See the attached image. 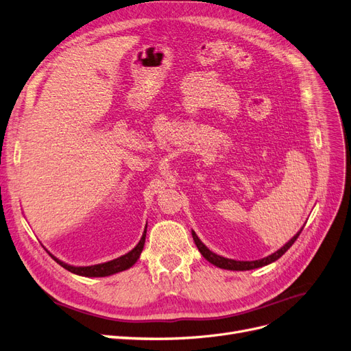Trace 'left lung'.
Listing matches in <instances>:
<instances>
[{"label": "left lung", "mask_w": 351, "mask_h": 351, "mask_svg": "<svg viewBox=\"0 0 351 351\" xmlns=\"http://www.w3.org/2000/svg\"><path fill=\"white\" fill-rule=\"evenodd\" d=\"M302 229H304V228H302ZM302 229H300V231H299L291 241H289L287 244H285L280 250H277L276 252H273L271 256L264 257V258H261V260H254V261H237V260H231V258H225V257L217 256V254L212 252L206 245H204V244L202 243V241L199 239V237H197L195 232H191V235H193V239H195V243H196V245H197V248H199L202 256H203L204 258H206L209 263H212L213 265H216V267L225 269V270L244 271V270H252V269L263 267V265H267V264L276 261L277 258H280V257L283 256V254L293 245V243L298 239V237L300 235Z\"/></svg>", "instance_id": "left-lung-1"}]
</instances>
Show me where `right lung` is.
<instances>
[{"instance_id": "right-lung-1", "label": "right lung", "mask_w": 351, "mask_h": 351, "mask_svg": "<svg viewBox=\"0 0 351 351\" xmlns=\"http://www.w3.org/2000/svg\"><path fill=\"white\" fill-rule=\"evenodd\" d=\"M145 237H147V228H145V231L142 234V238H141L138 245L134 250L129 251L128 254H125V256H122V257H119V258L112 260V261L103 263V264L87 265V267H74V265L65 264V263H62L60 260L55 258L53 256H52V258L59 265H62L64 269H66L68 271L74 273V274L86 276V277H106V276H110V274H114V273H119V271L128 270L129 267H132V265H134L138 261L141 252L143 250V245H145Z\"/></svg>"}]
</instances>
